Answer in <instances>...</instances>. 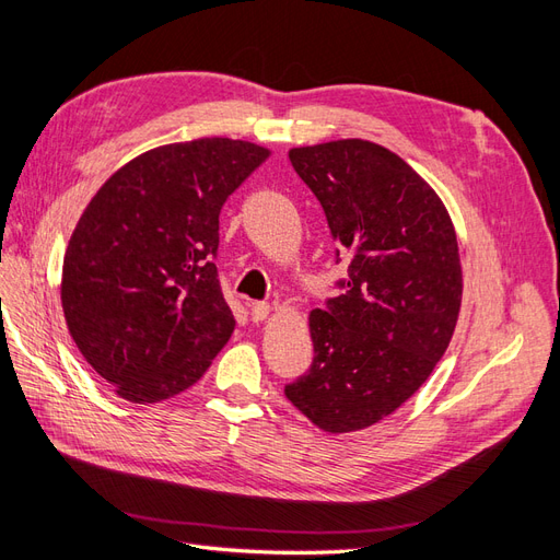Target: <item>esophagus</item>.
<instances>
[{
  "label": "esophagus",
  "instance_id": "esophagus-1",
  "mask_svg": "<svg viewBox=\"0 0 560 560\" xmlns=\"http://www.w3.org/2000/svg\"><path fill=\"white\" fill-rule=\"evenodd\" d=\"M268 313H270L268 303H264V301H252L249 303V317H252V322H264L268 317Z\"/></svg>",
  "mask_w": 560,
  "mask_h": 560
}]
</instances>
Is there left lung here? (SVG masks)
I'll return each instance as SVG.
<instances>
[{
    "label": "left lung",
    "mask_w": 560,
    "mask_h": 560,
    "mask_svg": "<svg viewBox=\"0 0 560 560\" xmlns=\"http://www.w3.org/2000/svg\"><path fill=\"white\" fill-rule=\"evenodd\" d=\"M290 161L348 278L311 313L315 358L284 395L319 430L358 432L397 411L451 343L463 301L455 229L432 186L381 144L296 147Z\"/></svg>",
    "instance_id": "8db88e82"
}]
</instances>
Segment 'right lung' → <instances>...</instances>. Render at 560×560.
I'll list each match as a JSON object with an SVG mask.
<instances>
[{
    "instance_id": "1",
    "label": "right lung",
    "mask_w": 560,
    "mask_h": 560,
    "mask_svg": "<svg viewBox=\"0 0 560 560\" xmlns=\"http://www.w3.org/2000/svg\"><path fill=\"white\" fill-rule=\"evenodd\" d=\"M268 154L229 138L156 147L83 210L65 252L62 311L118 397L171 399L226 346L235 319L214 266L219 212Z\"/></svg>"
}]
</instances>
